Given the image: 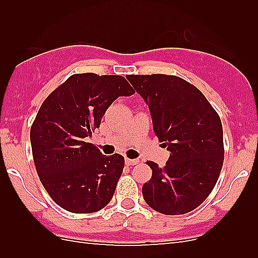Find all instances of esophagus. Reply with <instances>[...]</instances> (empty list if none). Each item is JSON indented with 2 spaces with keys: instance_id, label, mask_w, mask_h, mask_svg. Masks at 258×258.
<instances>
[{
  "instance_id": "1",
  "label": "esophagus",
  "mask_w": 258,
  "mask_h": 258,
  "mask_svg": "<svg viewBox=\"0 0 258 258\" xmlns=\"http://www.w3.org/2000/svg\"><path fill=\"white\" fill-rule=\"evenodd\" d=\"M124 162H126L127 166H134V165H137V163H139V160H131V158H126V160H124Z\"/></svg>"
}]
</instances>
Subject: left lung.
<instances>
[{
    "instance_id": "left-lung-1",
    "label": "left lung",
    "mask_w": 258,
    "mask_h": 258,
    "mask_svg": "<svg viewBox=\"0 0 258 258\" xmlns=\"http://www.w3.org/2000/svg\"><path fill=\"white\" fill-rule=\"evenodd\" d=\"M150 108L153 132L171 155L165 167L147 162L152 177L142 186L146 204L163 215L197 209L215 187L223 165V131L204 93L167 75H130Z\"/></svg>"
}]
</instances>
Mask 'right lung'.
Returning <instances> with one entry per match:
<instances>
[{
	"mask_svg": "<svg viewBox=\"0 0 258 258\" xmlns=\"http://www.w3.org/2000/svg\"><path fill=\"white\" fill-rule=\"evenodd\" d=\"M121 76L72 75L43 101L30 139L38 177L51 199L74 213L108 205L124 166L123 156H106L87 142L111 103L134 95Z\"/></svg>",
	"mask_w": 258,
	"mask_h": 258,
	"instance_id": "right-lung-1",
	"label": "right lung"
}]
</instances>
